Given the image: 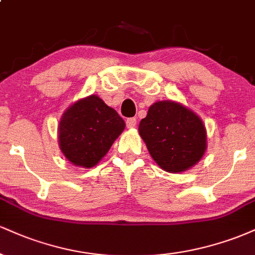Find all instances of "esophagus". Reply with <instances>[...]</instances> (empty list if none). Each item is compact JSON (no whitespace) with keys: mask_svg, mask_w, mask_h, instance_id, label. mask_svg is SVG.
<instances>
[{"mask_svg":"<svg viewBox=\"0 0 255 255\" xmlns=\"http://www.w3.org/2000/svg\"><path fill=\"white\" fill-rule=\"evenodd\" d=\"M126 125H127L128 128H134L136 126V119L135 118L127 119V121H126Z\"/></svg>","mask_w":255,"mask_h":255,"instance_id":"esophagus-1","label":"esophagus"}]
</instances>
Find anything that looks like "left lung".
<instances>
[{
    "instance_id": "8db88e82",
    "label": "left lung",
    "mask_w": 255,
    "mask_h": 255,
    "mask_svg": "<svg viewBox=\"0 0 255 255\" xmlns=\"http://www.w3.org/2000/svg\"><path fill=\"white\" fill-rule=\"evenodd\" d=\"M140 136L162 169L180 172L192 168L206 150L203 121L183 105L171 101L151 105L140 121Z\"/></svg>"
}]
</instances>
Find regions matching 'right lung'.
I'll return each instance as SVG.
<instances>
[{
    "instance_id": "right-lung-1",
    "label": "right lung",
    "mask_w": 255,
    "mask_h": 255,
    "mask_svg": "<svg viewBox=\"0 0 255 255\" xmlns=\"http://www.w3.org/2000/svg\"><path fill=\"white\" fill-rule=\"evenodd\" d=\"M125 127L121 116L92 95L63 114L58 126L61 150L73 164L92 168L107 154Z\"/></svg>"
}]
</instances>
